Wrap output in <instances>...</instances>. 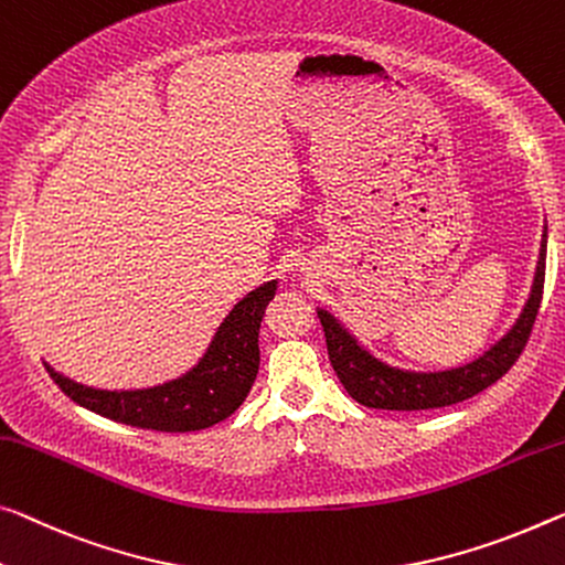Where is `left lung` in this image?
<instances>
[{"label": "left lung", "instance_id": "obj_1", "mask_svg": "<svg viewBox=\"0 0 565 565\" xmlns=\"http://www.w3.org/2000/svg\"><path fill=\"white\" fill-rule=\"evenodd\" d=\"M545 249H548V224L543 227L541 255H537L531 292H527V300L523 310H520V316L515 318V323L488 351L462 363V366L439 371H414L392 366V363L373 355L331 310L316 308L326 331L328 359H331L333 371L341 379L345 392L359 404L369 406V409L392 412L439 409V406H452L484 392V388L492 386L494 381L502 379V373L513 366L520 351L525 349L527 335L533 331L537 308H541L543 298Z\"/></svg>", "mask_w": 565, "mask_h": 565}]
</instances>
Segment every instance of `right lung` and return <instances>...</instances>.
<instances>
[{
  "mask_svg": "<svg viewBox=\"0 0 565 565\" xmlns=\"http://www.w3.org/2000/svg\"><path fill=\"white\" fill-rule=\"evenodd\" d=\"M277 280H267L234 302L192 369L163 384L141 388H95L45 363L52 381L106 419L156 431H196L234 414L253 388L259 369V323Z\"/></svg>",
  "mask_w": 565,
  "mask_h": 565,
  "instance_id": "right-lung-1",
  "label": "right lung"
}]
</instances>
